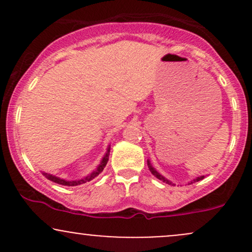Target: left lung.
<instances>
[{
	"instance_id": "obj_1",
	"label": "left lung",
	"mask_w": 252,
	"mask_h": 252,
	"mask_svg": "<svg viewBox=\"0 0 252 252\" xmlns=\"http://www.w3.org/2000/svg\"><path fill=\"white\" fill-rule=\"evenodd\" d=\"M147 163H148V168H149L150 172H152V174H153V175H155L156 178L158 179V180H162L163 182H166V184H168V185H174V184H173L172 181L168 180V179H167V178H164L163 175H161L160 173H158V170H156V169L154 168V167H153V164L150 163V161H149V160H147ZM204 178H205V175L198 176V178L193 179V180L190 181V182H189V185H190V184H194V182H196V181H200V180H202V179H204Z\"/></svg>"
}]
</instances>
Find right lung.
Here are the masks:
<instances>
[{"mask_svg": "<svg viewBox=\"0 0 252 252\" xmlns=\"http://www.w3.org/2000/svg\"><path fill=\"white\" fill-rule=\"evenodd\" d=\"M110 148L111 147L108 146V148H106V153L104 154L102 161H100V163L98 164L97 168L94 170V172L90 173L89 175H86L85 178L83 179H79V180H65V179H62L59 178V176H56L53 174H50V173H46V172H42V175L45 176V178H47L48 180L56 182V184H59V185H63V186H68V187H72V186H78V185H82V184H85V182L88 181H91L92 179H94L96 176H98L100 174V173L103 172V169L105 168L106 163H108L109 161V154H110Z\"/></svg>", "mask_w": 252, "mask_h": 252, "instance_id": "1", "label": "right lung"}]
</instances>
